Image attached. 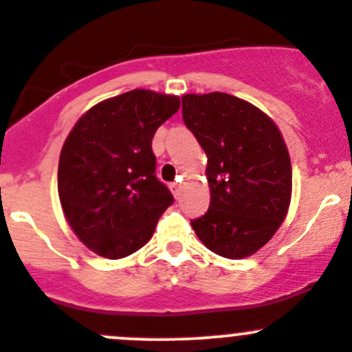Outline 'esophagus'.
Returning a JSON list of instances; mask_svg holds the SVG:
<instances>
[{"mask_svg":"<svg viewBox=\"0 0 352 352\" xmlns=\"http://www.w3.org/2000/svg\"><path fill=\"white\" fill-rule=\"evenodd\" d=\"M171 191H173V195H175L176 198H179V195H181V184H179V183H173V184H171Z\"/></svg>","mask_w":352,"mask_h":352,"instance_id":"34e87169","label":"esophagus"}]
</instances>
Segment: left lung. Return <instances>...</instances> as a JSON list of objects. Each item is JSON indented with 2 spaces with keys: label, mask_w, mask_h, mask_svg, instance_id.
I'll return each instance as SVG.
<instances>
[{
  "label": "left lung",
  "mask_w": 352,
  "mask_h": 352,
  "mask_svg": "<svg viewBox=\"0 0 352 352\" xmlns=\"http://www.w3.org/2000/svg\"><path fill=\"white\" fill-rule=\"evenodd\" d=\"M184 124L207 154L210 207L191 221L215 255L239 260L272 239L286 219L293 169L276 121L248 100L224 92L184 94Z\"/></svg>",
  "instance_id": "obj_1"
}]
</instances>
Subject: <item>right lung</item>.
Instances as JSON below:
<instances>
[{"instance_id": "1", "label": "right lung", "mask_w": 352, "mask_h": 352, "mask_svg": "<svg viewBox=\"0 0 352 352\" xmlns=\"http://www.w3.org/2000/svg\"><path fill=\"white\" fill-rule=\"evenodd\" d=\"M179 97L135 89L87 109L63 144L58 195L76 238L118 260L154 234L173 195L155 177L152 138L179 109Z\"/></svg>"}]
</instances>
